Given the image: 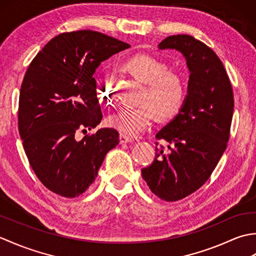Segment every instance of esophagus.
<instances>
[{"instance_id": "1", "label": "esophagus", "mask_w": 256, "mask_h": 256, "mask_svg": "<svg viewBox=\"0 0 256 256\" xmlns=\"http://www.w3.org/2000/svg\"><path fill=\"white\" fill-rule=\"evenodd\" d=\"M118 140H120V144H125V143L132 142V138L126 136V135H124V134H120Z\"/></svg>"}]
</instances>
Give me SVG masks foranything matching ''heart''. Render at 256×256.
I'll return each instance as SVG.
<instances>
[{"label":"heart","instance_id":"obj_1","mask_svg":"<svg viewBox=\"0 0 256 256\" xmlns=\"http://www.w3.org/2000/svg\"><path fill=\"white\" fill-rule=\"evenodd\" d=\"M123 67L144 82L145 88L140 106L123 108L108 118L111 128L126 135H138L150 126L156 114L162 120H168L180 111L186 86L182 76L168 70L165 62L148 54H138L126 59ZM96 94L106 104H116V92L106 74L96 77Z\"/></svg>","mask_w":256,"mask_h":256}]
</instances>
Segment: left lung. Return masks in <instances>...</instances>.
<instances>
[{"mask_svg": "<svg viewBox=\"0 0 256 256\" xmlns=\"http://www.w3.org/2000/svg\"><path fill=\"white\" fill-rule=\"evenodd\" d=\"M160 50L180 52L190 70L188 96L180 113L156 134L153 162L142 177L157 197L184 199L210 178L226 148L234 108L231 81L210 47L190 35H172Z\"/></svg>", "mask_w": 256, "mask_h": 256, "instance_id": "1", "label": "left lung"}]
</instances>
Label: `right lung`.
<instances>
[{"instance_id":"1","label":"right lung","mask_w":256,"mask_h":256,"mask_svg":"<svg viewBox=\"0 0 256 256\" xmlns=\"http://www.w3.org/2000/svg\"><path fill=\"white\" fill-rule=\"evenodd\" d=\"M130 45L94 30L62 32L48 42L26 70L18 101V132L32 170L50 192L82 194L106 153L118 144L114 128L78 140L102 120L94 74Z\"/></svg>"}]
</instances>
